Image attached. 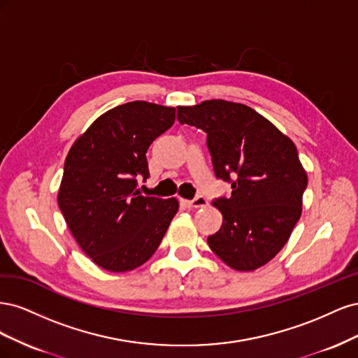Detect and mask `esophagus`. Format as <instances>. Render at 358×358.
I'll use <instances>...</instances> for the list:
<instances>
[{
	"label": "esophagus",
	"mask_w": 358,
	"mask_h": 358,
	"mask_svg": "<svg viewBox=\"0 0 358 358\" xmlns=\"http://www.w3.org/2000/svg\"><path fill=\"white\" fill-rule=\"evenodd\" d=\"M185 204H187V208H189V209H199V208H206V206L209 204V201H208V199L203 197V196H197L194 200H187Z\"/></svg>",
	"instance_id": "1"
}]
</instances>
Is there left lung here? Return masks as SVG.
Wrapping results in <instances>:
<instances>
[{
    "instance_id": "1",
    "label": "left lung",
    "mask_w": 358,
    "mask_h": 358,
    "mask_svg": "<svg viewBox=\"0 0 358 358\" xmlns=\"http://www.w3.org/2000/svg\"><path fill=\"white\" fill-rule=\"evenodd\" d=\"M178 121L208 134L215 176L231 183L230 197L213 200L222 225L208 237L210 249L239 272L264 266L284 248L301 215L308 176L296 145L239 103L178 107Z\"/></svg>"
}]
</instances>
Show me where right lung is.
<instances>
[{"label":"right lung","instance_id":"1","mask_svg":"<svg viewBox=\"0 0 358 358\" xmlns=\"http://www.w3.org/2000/svg\"><path fill=\"white\" fill-rule=\"evenodd\" d=\"M175 119V107L121 104L96 119L66 158L59 209L83 252L109 272L146 263L179 209L176 199L137 189V179L149 178V146Z\"/></svg>","mask_w":358,"mask_h":358}]
</instances>
